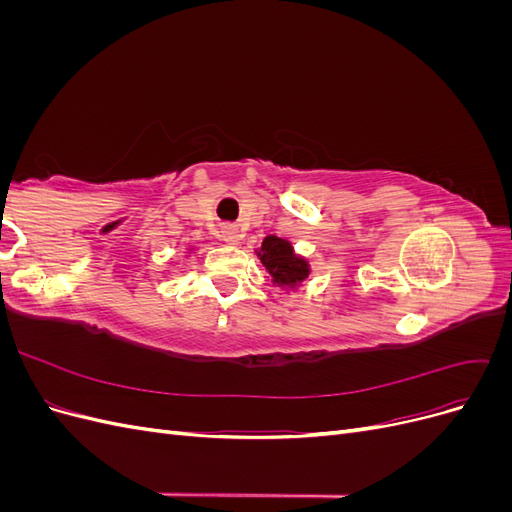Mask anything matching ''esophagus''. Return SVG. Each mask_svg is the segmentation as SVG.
<instances>
[{
    "label": "esophagus",
    "instance_id": "1",
    "mask_svg": "<svg viewBox=\"0 0 512 512\" xmlns=\"http://www.w3.org/2000/svg\"><path fill=\"white\" fill-rule=\"evenodd\" d=\"M222 239L230 245H235V243L241 241V232H239L237 226H224L222 228Z\"/></svg>",
    "mask_w": 512,
    "mask_h": 512
}]
</instances>
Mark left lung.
<instances>
[{"instance_id":"left-lung-1","label":"left lung","mask_w":512,"mask_h":512,"mask_svg":"<svg viewBox=\"0 0 512 512\" xmlns=\"http://www.w3.org/2000/svg\"><path fill=\"white\" fill-rule=\"evenodd\" d=\"M260 262L267 267V271L273 277V284L282 288H294L299 286L305 277L309 275L307 260L294 254L292 245L286 239L280 237H265L260 247Z\"/></svg>"}]
</instances>
